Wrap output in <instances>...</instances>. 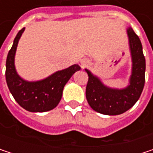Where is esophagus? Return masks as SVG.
<instances>
[{
    "instance_id": "1",
    "label": "esophagus",
    "mask_w": 153,
    "mask_h": 153,
    "mask_svg": "<svg viewBox=\"0 0 153 153\" xmlns=\"http://www.w3.org/2000/svg\"><path fill=\"white\" fill-rule=\"evenodd\" d=\"M89 64H90V62H89V60H88V59H87V58H82V59L80 60L81 67H86V66H88Z\"/></svg>"
}]
</instances>
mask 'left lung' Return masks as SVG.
I'll use <instances>...</instances> for the list:
<instances>
[{"label":"left lung","mask_w":153,"mask_h":153,"mask_svg":"<svg viewBox=\"0 0 153 153\" xmlns=\"http://www.w3.org/2000/svg\"><path fill=\"white\" fill-rule=\"evenodd\" d=\"M131 57V74L126 87L118 88L105 85L99 77L85 69L88 80L86 97L90 107L105 115H119L129 110L138 101L145 81V58L141 41L131 27L127 28Z\"/></svg>","instance_id":"obj_1"}]
</instances>
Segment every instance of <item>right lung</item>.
Returning <instances> with one entry per match:
<instances>
[{
    "label": "right lung",
    "instance_id": "obj_1",
    "mask_svg": "<svg viewBox=\"0 0 153 153\" xmlns=\"http://www.w3.org/2000/svg\"><path fill=\"white\" fill-rule=\"evenodd\" d=\"M25 29L17 33L9 51L6 60V81L11 95L20 106L31 112H44L54 109L59 104L64 87L74 74L80 70V66L77 64L73 65L39 80L30 81L23 79L16 72L15 56Z\"/></svg>",
    "mask_w": 153,
    "mask_h": 153
}]
</instances>
